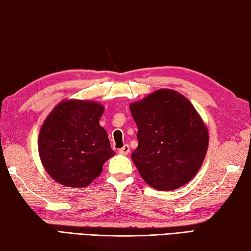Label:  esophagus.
<instances>
[{
  "mask_svg": "<svg viewBox=\"0 0 251 251\" xmlns=\"http://www.w3.org/2000/svg\"><path fill=\"white\" fill-rule=\"evenodd\" d=\"M130 148L128 145H124L122 148H120V151H118V152H120L121 155H127L129 152Z\"/></svg>",
  "mask_w": 251,
  "mask_h": 251,
  "instance_id": "34e87169",
  "label": "esophagus"
}]
</instances>
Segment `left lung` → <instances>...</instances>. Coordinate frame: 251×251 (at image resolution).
<instances>
[{
    "mask_svg": "<svg viewBox=\"0 0 251 251\" xmlns=\"http://www.w3.org/2000/svg\"><path fill=\"white\" fill-rule=\"evenodd\" d=\"M129 108L138 128L131 159L143 179L165 192L192 180L208 148V130L192 103L175 91L159 90Z\"/></svg>",
    "mask_w": 251,
    "mask_h": 251,
    "instance_id": "obj_1",
    "label": "left lung"
}]
</instances>
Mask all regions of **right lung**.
<instances>
[{"mask_svg":"<svg viewBox=\"0 0 251 251\" xmlns=\"http://www.w3.org/2000/svg\"><path fill=\"white\" fill-rule=\"evenodd\" d=\"M103 112V106L94 101L64 100L45 120L39 152L46 172L58 184L87 186L115 154L100 125Z\"/></svg>","mask_w":251,"mask_h":251,"instance_id":"right-lung-1","label":"right lung"}]
</instances>
